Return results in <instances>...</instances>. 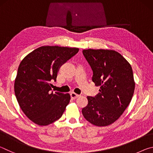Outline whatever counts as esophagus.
<instances>
[{
	"mask_svg": "<svg viewBox=\"0 0 153 153\" xmlns=\"http://www.w3.org/2000/svg\"><path fill=\"white\" fill-rule=\"evenodd\" d=\"M70 96H71V98H73V99H76V98H78L79 97V94H76V93H74V92H71V94H70Z\"/></svg>",
	"mask_w": 153,
	"mask_h": 153,
	"instance_id": "1",
	"label": "esophagus"
}]
</instances>
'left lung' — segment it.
I'll use <instances>...</instances> for the list:
<instances>
[{
  "label": "left lung",
  "instance_id": "left-lung-1",
  "mask_svg": "<svg viewBox=\"0 0 153 153\" xmlns=\"http://www.w3.org/2000/svg\"><path fill=\"white\" fill-rule=\"evenodd\" d=\"M83 55L93 71L92 82L100 86L94 97L82 108L84 118L96 126H107L121 117L132 98L135 82L128 61L117 52L87 49Z\"/></svg>",
  "mask_w": 153,
  "mask_h": 153
}]
</instances>
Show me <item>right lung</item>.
Wrapping results in <instances>:
<instances>
[{
	"label": "right lung",
	"instance_id": "1",
	"mask_svg": "<svg viewBox=\"0 0 153 153\" xmlns=\"http://www.w3.org/2000/svg\"><path fill=\"white\" fill-rule=\"evenodd\" d=\"M79 48L43 46L23 59L18 67L14 90L20 108L39 126L58 120L71 99L68 93L51 92L62 65L78 53Z\"/></svg>",
	"mask_w": 153,
	"mask_h": 153
}]
</instances>
